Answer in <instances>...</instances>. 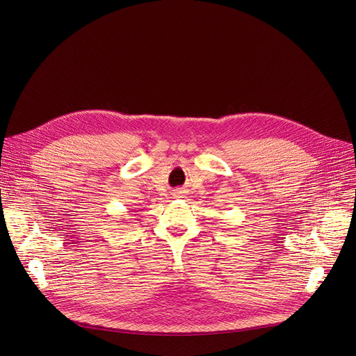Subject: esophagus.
I'll use <instances>...</instances> for the list:
<instances>
[{
    "instance_id": "esophagus-1",
    "label": "esophagus",
    "mask_w": 356,
    "mask_h": 356,
    "mask_svg": "<svg viewBox=\"0 0 356 356\" xmlns=\"http://www.w3.org/2000/svg\"><path fill=\"white\" fill-rule=\"evenodd\" d=\"M179 193H180V191H179ZM179 193H177V194H175V195H177V197H179V195H180V194H179Z\"/></svg>"
}]
</instances>
